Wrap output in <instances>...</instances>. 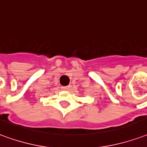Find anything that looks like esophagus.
I'll use <instances>...</instances> for the list:
<instances>
[{"mask_svg":"<svg viewBox=\"0 0 147 147\" xmlns=\"http://www.w3.org/2000/svg\"><path fill=\"white\" fill-rule=\"evenodd\" d=\"M61 89L64 90H68L69 89H70V86H62V87H61Z\"/></svg>","mask_w":147,"mask_h":147,"instance_id":"1","label":"esophagus"}]
</instances>
